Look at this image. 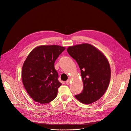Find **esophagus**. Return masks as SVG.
Wrapping results in <instances>:
<instances>
[{
  "label": "esophagus",
  "instance_id": "esophagus-1",
  "mask_svg": "<svg viewBox=\"0 0 131 131\" xmlns=\"http://www.w3.org/2000/svg\"><path fill=\"white\" fill-rule=\"evenodd\" d=\"M66 84L67 85H69L70 84V79H68L66 81Z\"/></svg>",
  "mask_w": 131,
  "mask_h": 131
}]
</instances>
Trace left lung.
Masks as SVG:
<instances>
[{"label":"left lung","instance_id":"1","mask_svg":"<svg viewBox=\"0 0 131 131\" xmlns=\"http://www.w3.org/2000/svg\"><path fill=\"white\" fill-rule=\"evenodd\" d=\"M67 51L79 65L84 84L81 93L75 97L88 104L97 101L110 83L111 69L108 59L96 47L87 43L69 46Z\"/></svg>","mask_w":131,"mask_h":131}]
</instances>
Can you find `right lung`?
<instances>
[{
  "label": "right lung",
  "instance_id": "obj_1",
  "mask_svg": "<svg viewBox=\"0 0 131 131\" xmlns=\"http://www.w3.org/2000/svg\"><path fill=\"white\" fill-rule=\"evenodd\" d=\"M65 48L58 45H42L34 49L23 63L22 79L29 96L35 101L47 103L57 96L62 85L54 63Z\"/></svg>",
  "mask_w": 131,
  "mask_h": 131
}]
</instances>
